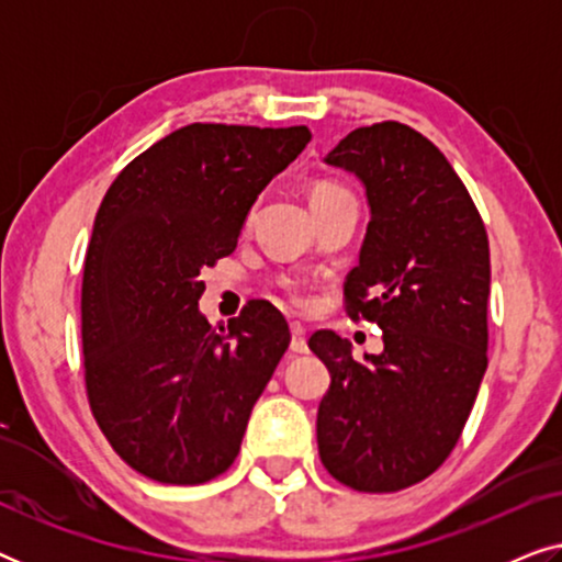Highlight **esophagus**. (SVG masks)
<instances>
[{
	"label": "esophagus",
	"instance_id": "esophagus-1",
	"mask_svg": "<svg viewBox=\"0 0 562 562\" xmlns=\"http://www.w3.org/2000/svg\"><path fill=\"white\" fill-rule=\"evenodd\" d=\"M306 350H310V345H306L304 327L299 325V322H291V352H296V356H304Z\"/></svg>",
	"mask_w": 562,
	"mask_h": 562
}]
</instances>
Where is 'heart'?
Wrapping results in <instances>:
<instances>
[{
  "mask_svg": "<svg viewBox=\"0 0 562 562\" xmlns=\"http://www.w3.org/2000/svg\"><path fill=\"white\" fill-rule=\"evenodd\" d=\"M337 191H345L342 187H335V183H317V187L312 189V199H322V196H329V194H337ZM279 286L283 294H286V299L291 304L296 306H306V302H310V296H306V289L304 283L299 279H281Z\"/></svg>",
  "mask_w": 562,
  "mask_h": 562,
  "instance_id": "heart-1",
  "label": "heart"
}]
</instances>
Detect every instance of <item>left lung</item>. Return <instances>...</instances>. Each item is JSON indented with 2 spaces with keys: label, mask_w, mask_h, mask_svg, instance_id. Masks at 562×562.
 Returning a JSON list of instances; mask_svg holds the SVG:
<instances>
[{
  "label": "left lung",
  "mask_w": 562,
  "mask_h": 562,
  "mask_svg": "<svg viewBox=\"0 0 562 562\" xmlns=\"http://www.w3.org/2000/svg\"><path fill=\"white\" fill-rule=\"evenodd\" d=\"M325 164L366 187L371 222L345 310L383 329V352L358 363L333 329L310 337L333 375L317 412L319 458L345 486L391 494L445 463L479 396L488 235L448 158L409 125L352 130Z\"/></svg>",
  "instance_id": "left-lung-1"
}]
</instances>
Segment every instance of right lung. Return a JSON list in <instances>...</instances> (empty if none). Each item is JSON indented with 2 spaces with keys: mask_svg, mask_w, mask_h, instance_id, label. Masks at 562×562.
Segmentation results:
<instances>
[{
  "mask_svg": "<svg viewBox=\"0 0 562 562\" xmlns=\"http://www.w3.org/2000/svg\"><path fill=\"white\" fill-rule=\"evenodd\" d=\"M310 140L304 125L194 122L130 160L102 199L83 260V379L114 452L153 481L225 473L289 348L268 302L212 327L199 273L235 250L252 202Z\"/></svg>",
  "mask_w": 562,
  "mask_h": 562,
  "instance_id": "obj_1",
  "label": "right lung"
}]
</instances>
